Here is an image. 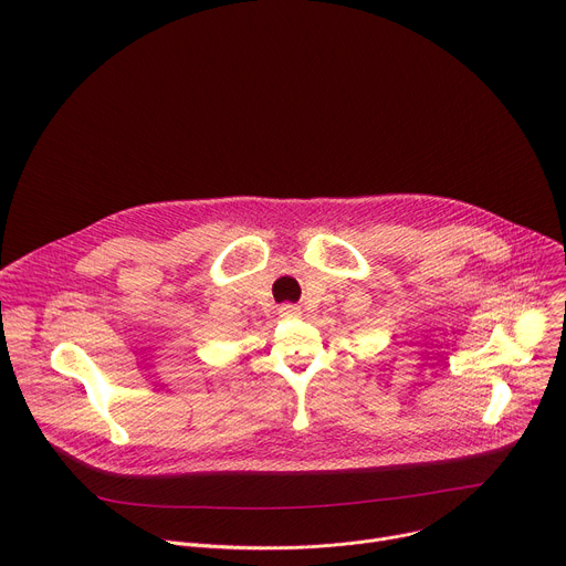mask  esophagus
Segmentation results:
<instances>
[{
    "instance_id": "esophagus-1",
    "label": "esophagus",
    "mask_w": 566,
    "mask_h": 566,
    "mask_svg": "<svg viewBox=\"0 0 566 566\" xmlns=\"http://www.w3.org/2000/svg\"><path fill=\"white\" fill-rule=\"evenodd\" d=\"M280 316L282 318H298L301 316V307L298 305H293V303H284V305H280Z\"/></svg>"
}]
</instances>
